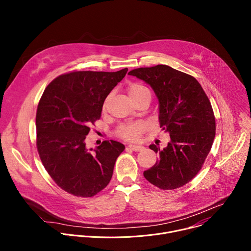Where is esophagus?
Segmentation results:
<instances>
[{"instance_id": "obj_1", "label": "esophagus", "mask_w": 251, "mask_h": 251, "mask_svg": "<svg viewBox=\"0 0 251 251\" xmlns=\"http://www.w3.org/2000/svg\"><path fill=\"white\" fill-rule=\"evenodd\" d=\"M128 148L129 149H131V150H133V151H141L143 148V146H141V145H134V144H130V145H128Z\"/></svg>"}]
</instances>
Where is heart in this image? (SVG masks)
<instances>
[{"instance_id": "heart-1", "label": "heart", "mask_w": 251, "mask_h": 251, "mask_svg": "<svg viewBox=\"0 0 251 251\" xmlns=\"http://www.w3.org/2000/svg\"><path fill=\"white\" fill-rule=\"evenodd\" d=\"M128 94L132 101L140 99L142 97H145V96L151 97L150 89L142 83H132L131 85H129ZM141 131H142V126L138 123H135V124H130V125L120 127L117 134L126 140H135L139 137Z\"/></svg>"}]
</instances>
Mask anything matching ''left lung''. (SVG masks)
I'll use <instances>...</instances> for the list:
<instances>
[{
	"instance_id": "1",
	"label": "left lung",
	"mask_w": 251,
	"mask_h": 251,
	"mask_svg": "<svg viewBox=\"0 0 251 251\" xmlns=\"http://www.w3.org/2000/svg\"><path fill=\"white\" fill-rule=\"evenodd\" d=\"M128 75L152 87L159 101L160 127L171 138L162 151L150 145L159 152V159L144 176L162 190L188 184L201 169L216 135V119L206 94L195 77L168 65L136 68Z\"/></svg>"
}]
</instances>
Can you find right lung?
I'll list each match as a JSON object with an SVG mask.
<instances>
[{"label":"right lung","mask_w":251,"mask_h":251,"mask_svg":"<svg viewBox=\"0 0 251 251\" xmlns=\"http://www.w3.org/2000/svg\"><path fill=\"white\" fill-rule=\"evenodd\" d=\"M127 71H75L59 75L44 91L35 117L39 155L56 185L71 195L93 197L111 180L125 146L110 140L88 149L85 139Z\"/></svg>","instance_id":"1"}]
</instances>
